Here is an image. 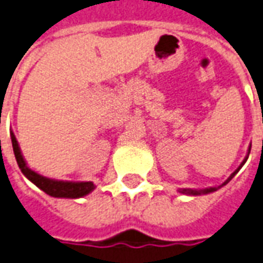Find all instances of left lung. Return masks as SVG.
<instances>
[{"instance_id": "1", "label": "left lung", "mask_w": 263, "mask_h": 263, "mask_svg": "<svg viewBox=\"0 0 263 263\" xmlns=\"http://www.w3.org/2000/svg\"><path fill=\"white\" fill-rule=\"evenodd\" d=\"M250 152H251V145H250V147H248V153H247L246 159L242 160V163H241L240 166H238V168H237V170H235L234 173H231V176L229 177V178H227V180H226L224 182L221 184V185H219V186H209V188H205V190H192V188H180V190H178V192H180V194H184V195L195 196V195H205V194H211V192L217 191L219 188H221V186H223V185H226V184H227V182H229V181H230L231 178H233V177H234L235 174L238 173V171H240V168L242 166H244V163H246L247 159H248V156H250Z\"/></svg>"}]
</instances>
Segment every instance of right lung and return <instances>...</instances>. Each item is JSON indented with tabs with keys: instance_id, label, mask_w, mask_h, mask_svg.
<instances>
[{
	"instance_id": "1",
	"label": "right lung",
	"mask_w": 263,
	"mask_h": 263,
	"mask_svg": "<svg viewBox=\"0 0 263 263\" xmlns=\"http://www.w3.org/2000/svg\"><path fill=\"white\" fill-rule=\"evenodd\" d=\"M11 139H12V147L13 153H15V159L17 161V166L23 173V176L26 177L29 181H32L33 184L39 186L42 191H44L47 195L54 196V198H71V199H77V198H82V196L90 194V192L96 188L92 181H60L47 178V177L40 176L39 173L33 171L29 168L26 161L23 159L22 152L19 147L16 138L11 131Z\"/></svg>"
}]
</instances>
